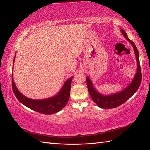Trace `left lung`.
Returning a JSON list of instances; mask_svg holds the SVG:
<instances>
[{
	"label": "left lung",
	"mask_w": 150,
	"mask_h": 150,
	"mask_svg": "<svg viewBox=\"0 0 150 150\" xmlns=\"http://www.w3.org/2000/svg\"><path fill=\"white\" fill-rule=\"evenodd\" d=\"M121 32L124 37L128 40L133 47L136 59H137V70L132 82L128 86V87H126L125 89L122 90L121 91L109 95H104L98 92L94 88V86L93 85L92 81H91L89 77L88 76L86 78L87 86L91 98H92L93 101L99 107L103 109L115 108L121 105L122 104L126 102L137 92V91L140 86L141 81H142V74L141 73L139 52L138 49L137 47H136L134 43L128 38V35H127V34L125 33V31L122 29H121Z\"/></svg>",
	"instance_id": "left-lung-1"
}]
</instances>
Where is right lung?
<instances>
[{
  "label": "right lung",
  "mask_w": 150,
  "mask_h": 150,
  "mask_svg": "<svg viewBox=\"0 0 150 150\" xmlns=\"http://www.w3.org/2000/svg\"><path fill=\"white\" fill-rule=\"evenodd\" d=\"M13 63L14 59L13 61ZM12 77V89L17 99L24 106L35 111L44 115L54 114L61 111L66 105L69 99L71 82L73 76L66 80L59 92L55 96L44 99H33L25 96L18 90L13 81V75Z\"/></svg>",
  "instance_id": "1"
}]
</instances>
